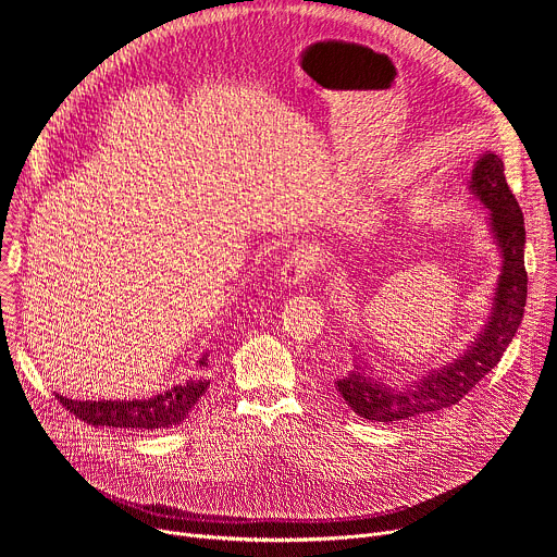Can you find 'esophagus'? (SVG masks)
Instances as JSON below:
<instances>
[{"label": "esophagus", "mask_w": 557, "mask_h": 557, "mask_svg": "<svg viewBox=\"0 0 557 557\" xmlns=\"http://www.w3.org/2000/svg\"><path fill=\"white\" fill-rule=\"evenodd\" d=\"M314 269V260L310 256L308 249H297V251H290L282 264V282L286 286H297L301 284L310 271Z\"/></svg>", "instance_id": "esophagus-1"}]
</instances>
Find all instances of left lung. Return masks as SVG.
Returning a JSON list of instances; mask_svg holds the SVG:
<instances>
[{
  "label": "left lung",
  "mask_w": 557,
  "mask_h": 557,
  "mask_svg": "<svg viewBox=\"0 0 557 557\" xmlns=\"http://www.w3.org/2000/svg\"><path fill=\"white\" fill-rule=\"evenodd\" d=\"M467 189L490 211L487 224L500 256L492 312L462 352L401 385L376 376L359 346L352 344L355 368L337 379L335 387L344 401L368 421H404L458 404L500 361L522 322L527 304V233L520 205L505 178L503 158L485 151L471 170Z\"/></svg>",
  "instance_id": "1"
}]
</instances>
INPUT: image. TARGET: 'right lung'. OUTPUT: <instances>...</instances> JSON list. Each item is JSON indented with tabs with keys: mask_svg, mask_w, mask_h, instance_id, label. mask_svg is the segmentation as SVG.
Returning <instances> with one entry per match:
<instances>
[{
	"mask_svg": "<svg viewBox=\"0 0 557 557\" xmlns=\"http://www.w3.org/2000/svg\"><path fill=\"white\" fill-rule=\"evenodd\" d=\"M200 368L209 366V355L205 352L198 361ZM209 379H189L185 383L174 385L161 394H153L149 399H132V401H72L57 394L59 404L70 410L74 417L88 421L97 428H125L140 432H156L181 425L191 414L194 406L209 387Z\"/></svg>",
	"mask_w": 557,
	"mask_h": 557,
	"instance_id": "obj_1",
	"label": "right lung"
}]
</instances>
